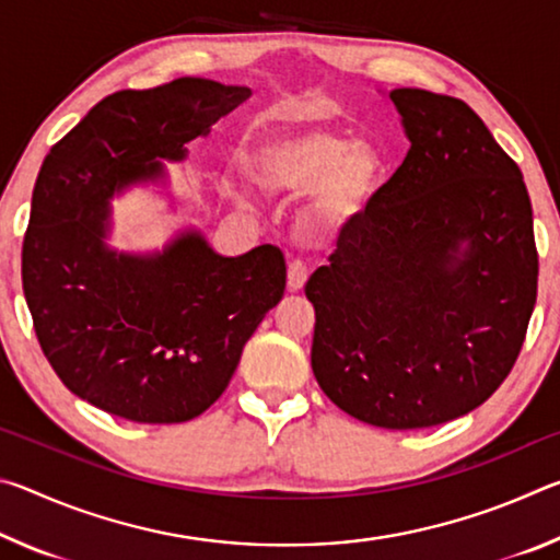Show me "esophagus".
Here are the masks:
<instances>
[{"label":"esophagus","mask_w":560,"mask_h":560,"mask_svg":"<svg viewBox=\"0 0 560 560\" xmlns=\"http://www.w3.org/2000/svg\"><path fill=\"white\" fill-rule=\"evenodd\" d=\"M308 279V267L303 261H291L289 264V291H301L303 283Z\"/></svg>","instance_id":"34e87169"}]
</instances>
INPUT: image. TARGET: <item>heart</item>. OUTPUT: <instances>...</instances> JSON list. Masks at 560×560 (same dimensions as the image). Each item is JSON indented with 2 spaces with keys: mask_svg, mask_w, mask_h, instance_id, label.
I'll return each instance as SVG.
<instances>
[{
  "mask_svg": "<svg viewBox=\"0 0 560 560\" xmlns=\"http://www.w3.org/2000/svg\"><path fill=\"white\" fill-rule=\"evenodd\" d=\"M246 173L267 192H314L311 212L320 222L350 220L383 177V158L373 145L353 143L343 132L308 130L271 138L254 150Z\"/></svg>",
  "mask_w": 560,
  "mask_h": 560,
  "instance_id": "b5f03b06",
  "label": "heart"
}]
</instances>
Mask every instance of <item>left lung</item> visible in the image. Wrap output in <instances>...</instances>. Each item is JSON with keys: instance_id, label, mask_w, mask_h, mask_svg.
<instances>
[{"instance_id": "1", "label": "left lung", "mask_w": 560, "mask_h": 560, "mask_svg": "<svg viewBox=\"0 0 560 560\" xmlns=\"http://www.w3.org/2000/svg\"><path fill=\"white\" fill-rule=\"evenodd\" d=\"M410 150L306 283L311 368L360 422L417 430L494 395L536 306L534 212L518 165L467 103L395 89Z\"/></svg>"}]
</instances>
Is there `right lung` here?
Segmentation results:
<instances>
[{"mask_svg":"<svg viewBox=\"0 0 560 560\" xmlns=\"http://www.w3.org/2000/svg\"><path fill=\"white\" fill-rule=\"evenodd\" d=\"M252 96L246 86L175 79L96 103L36 177L22 287L54 373L81 400L145 424L187 422L220 397L283 296L287 261L261 244L222 257L195 230L163 252L103 242L113 195L165 175L189 140Z\"/></svg>","mask_w":560,"mask_h":560,"instance_id":"right-lung-1","label":"right lung"}]
</instances>
